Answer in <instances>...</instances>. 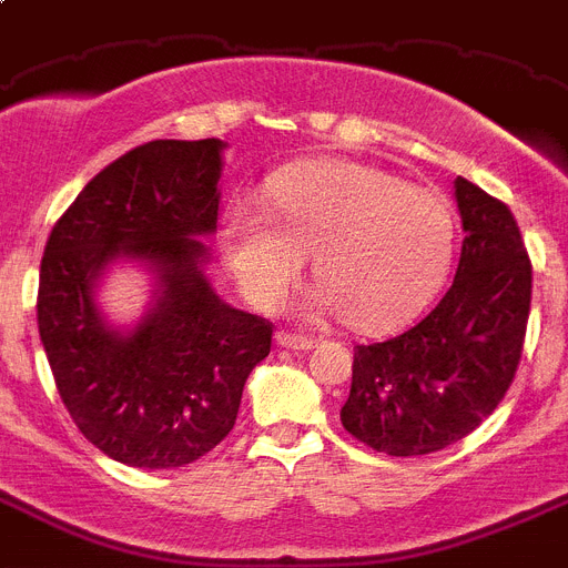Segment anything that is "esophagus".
<instances>
[{
    "mask_svg": "<svg viewBox=\"0 0 568 568\" xmlns=\"http://www.w3.org/2000/svg\"><path fill=\"white\" fill-rule=\"evenodd\" d=\"M277 345L280 348H294V352H308V348H314V339L305 337V334L277 332Z\"/></svg>",
    "mask_w": 568,
    "mask_h": 568,
    "instance_id": "obj_1",
    "label": "esophagus"
}]
</instances>
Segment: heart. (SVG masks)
Listing matches in <instances>:
<instances>
[{
  "label": "heart",
  "instance_id": "1",
  "mask_svg": "<svg viewBox=\"0 0 568 568\" xmlns=\"http://www.w3.org/2000/svg\"><path fill=\"white\" fill-rule=\"evenodd\" d=\"M268 200L274 221L240 205L225 223V256L260 308H280L314 256L320 300L357 332H388L446 277L455 248L448 202L383 168L300 162L268 182Z\"/></svg>",
  "mask_w": 568,
  "mask_h": 568
}]
</instances>
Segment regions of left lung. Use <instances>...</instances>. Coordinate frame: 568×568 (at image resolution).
<instances>
[{
	"instance_id": "obj_1",
	"label": "left lung",
	"mask_w": 568,
	"mask_h": 568,
	"mask_svg": "<svg viewBox=\"0 0 568 568\" xmlns=\"http://www.w3.org/2000/svg\"><path fill=\"white\" fill-rule=\"evenodd\" d=\"M457 274L432 312L386 343L357 345L339 420L388 457L432 455L475 432L509 392L531 305V260L506 202L455 180Z\"/></svg>"
}]
</instances>
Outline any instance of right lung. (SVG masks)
Segmentation results:
<instances>
[{"label": "right lung", "instance_id": "1", "mask_svg": "<svg viewBox=\"0 0 568 568\" xmlns=\"http://www.w3.org/2000/svg\"><path fill=\"white\" fill-rule=\"evenodd\" d=\"M220 140H154L102 168L48 236L37 323L59 397L85 440L136 468L189 466L229 437L274 325L216 297L196 236L216 229ZM116 255L158 268V303L111 333L92 285Z\"/></svg>", "mask_w": 568, "mask_h": 568}]
</instances>
